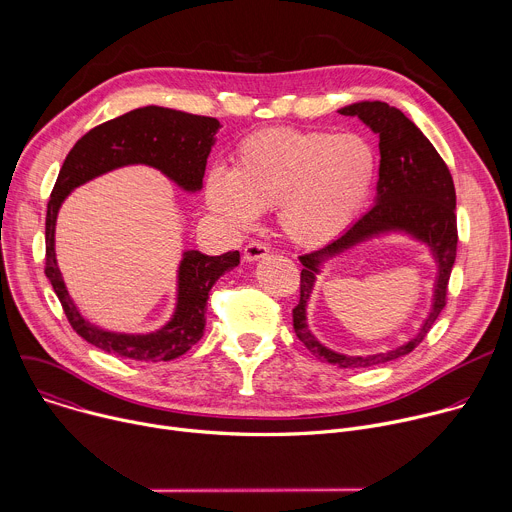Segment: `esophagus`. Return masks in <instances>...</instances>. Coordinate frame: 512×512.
I'll return each mask as SVG.
<instances>
[{
	"mask_svg": "<svg viewBox=\"0 0 512 512\" xmlns=\"http://www.w3.org/2000/svg\"><path fill=\"white\" fill-rule=\"evenodd\" d=\"M267 253H269V247L263 241H251L245 247L243 257H245V261H257V259H263Z\"/></svg>",
	"mask_w": 512,
	"mask_h": 512,
	"instance_id": "obj_1",
	"label": "esophagus"
}]
</instances>
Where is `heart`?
<instances>
[{
  "label": "heart",
  "mask_w": 512,
  "mask_h": 512,
  "mask_svg": "<svg viewBox=\"0 0 512 512\" xmlns=\"http://www.w3.org/2000/svg\"><path fill=\"white\" fill-rule=\"evenodd\" d=\"M375 174L377 156L362 135L269 127L237 143L231 170H210L204 196L237 231L249 229L259 210L275 206L287 239L318 247L358 216Z\"/></svg>",
  "instance_id": "obj_1"
}]
</instances>
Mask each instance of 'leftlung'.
<instances>
[{"instance_id": "obj_1", "label": "left lung", "mask_w": 512, "mask_h": 512, "mask_svg": "<svg viewBox=\"0 0 512 512\" xmlns=\"http://www.w3.org/2000/svg\"><path fill=\"white\" fill-rule=\"evenodd\" d=\"M340 115L358 117L379 135V182L375 206L362 214L338 239L324 249L300 257L304 269L300 275V302L294 308V330L306 348L320 360L340 369L375 367L417 348L448 300V281L456 261L458 225H456V188L452 174L435 152L431 141L409 121L397 107L381 101H362L342 107ZM401 230L428 243L438 263L432 310L418 333L409 343L379 355L346 357L320 345L305 322V306L313 288L319 263L371 236Z\"/></svg>"}]
</instances>
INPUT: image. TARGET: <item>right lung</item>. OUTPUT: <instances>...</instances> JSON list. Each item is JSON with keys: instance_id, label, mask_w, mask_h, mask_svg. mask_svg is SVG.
<instances>
[{"instance_id": "add662e5", "label": "right lung", "mask_w": 512, "mask_h": 512, "mask_svg": "<svg viewBox=\"0 0 512 512\" xmlns=\"http://www.w3.org/2000/svg\"><path fill=\"white\" fill-rule=\"evenodd\" d=\"M221 127L214 117L190 115L166 107H141L105 121L85 133L60 168L46 210V259L44 273L50 279L62 310L81 338L121 358L160 362L188 352L204 334L206 300L216 279L239 265V251L204 255L186 251L178 269V302L172 320L150 334L107 332L79 312L70 300L54 253L56 214L64 198L77 186L129 164L158 168L180 188L196 192L202 188L206 158Z\"/></svg>"}]
</instances>
